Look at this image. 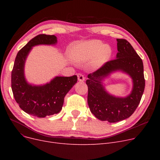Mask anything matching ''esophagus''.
<instances>
[{
  "instance_id": "1",
  "label": "esophagus",
  "mask_w": 160,
  "mask_h": 160,
  "mask_svg": "<svg viewBox=\"0 0 160 160\" xmlns=\"http://www.w3.org/2000/svg\"><path fill=\"white\" fill-rule=\"evenodd\" d=\"M77 77H78V81H80V82H83L85 80V77H84V76H83L82 74H81V73H78V74H77Z\"/></svg>"
}]
</instances>
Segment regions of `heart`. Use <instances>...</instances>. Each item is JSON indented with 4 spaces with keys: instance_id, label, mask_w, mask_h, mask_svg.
<instances>
[{
    "instance_id": "obj_1",
    "label": "heart",
    "mask_w": 160,
    "mask_h": 160,
    "mask_svg": "<svg viewBox=\"0 0 160 160\" xmlns=\"http://www.w3.org/2000/svg\"><path fill=\"white\" fill-rule=\"evenodd\" d=\"M112 48L103 45L100 40H91L74 45L69 51L73 61L77 63L89 62L91 69H97L104 65L110 58Z\"/></svg>"
}]
</instances>
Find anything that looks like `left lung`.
<instances>
[{"mask_svg": "<svg viewBox=\"0 0 160 160\" xmlns=\"http://www.w3.org/2000/svg\"><path fill=\"white\" fill-rule=\"evenodd\" d=\"M116 59L109 61L100 69L88 74V103L90 111L100 121L116 122L130 117L138 108L144 92L145 80L142 61L129 42L117 39ZM121 70L132 79L133 88L126 98H117L108 94L102 80L112 72Z\"/></svg>", "mask_w": 160, "mask_h": 160, "instance_id": "left-lung-1", "label": "left lung"}]
</instances>
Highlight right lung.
Instances as JSON below:
<instances>
[{
	"label": "right lung",
	"instance_id": "1",
	"mask_svg": "<svg viewBox=\"0 0 160 160\" xmlns=\"http://www.w3.org/2000/svg\"><path fill=\"white\" fill-rule=\"evenodd\" d=\"M54 35L39 34L32 39L16 56L12 71V89L17 103L28 114L45 117L61 111L64 97L77 82V76L56 77L45 85L30 84L24 77V63L32 47L38 45H55Z\"/></svg>",
	"mask_w": 160,
	"mask_h": 160
}]
</instances>
